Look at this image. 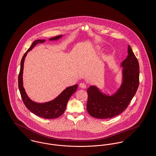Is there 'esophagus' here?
<instances>
[{
    "label": "esophagus",
    "instance_id": "34e87169",
    "mask_svg": "<svg viewBox=\"0 0 156 156\" xmlns=\"http://www.w3.org/2000/svg\"><path fill=\"white\" fill-rule=\"evenodd\" d=\"M80 87L81 88H86L87 85H86L85 83H80Z\"/></svg>",
    "mask_w": 156,
    "mask_h": 156
}]
</instances>
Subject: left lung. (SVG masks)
<instances>
[{
	"label": "left lung",
	"instance_id": "1",
	"mask_svg": "<svg viewBox=\"0 0 156 156\" xmlns=\"http://www.w3.org/2000/svg\"><path fill=\"white\" fill-rule=\"evenodd\" d=\"M122 83L114 94L108 95L98 87L91 85L87 89V109L90 115L100 119H111L120 114L128 107L139 85V64L128 46V56L121 64Z\"/></svg>",
	"mask_w": 156,
	"mask_h": 156
}]
</instances>
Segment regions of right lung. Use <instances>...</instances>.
Listing matches in <instances>:
<instances>
[{
  "label": "right lung",
  "instance_id": "obj_1",
  "mask_svg": "<svg viewBox=\"0 0 156 156\" xmlns=\"http://www.w3.org/2000/svg\"><path fill=\"white\" fill-rule=\"evenodd\" d=\"M62 37V35L53 37L49 38V40L51 41H56ZM44 42H45V39H37L35 41L23 56L20 62V69L19 74V90L23 103L28 110L38 117L46 119H54L60 117L64 112L67 102L71 95L76 91L78 85L76 84L73 86L67 87L54 100L44 103L35 102L32 101L28 97L23 85V71L25 58L28 52L32 50L34 46L39 43H44Z\"/></svg>",
  "mask_w": 156,
  "mask_h": 156
}]
</instances>
